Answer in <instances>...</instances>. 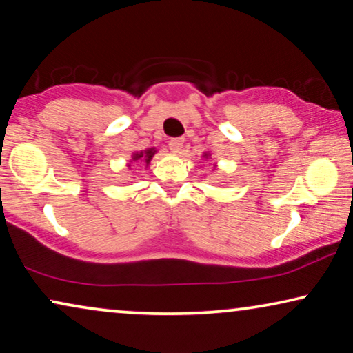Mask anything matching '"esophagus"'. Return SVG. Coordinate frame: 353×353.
Wrapping results in <instances>:
<instances>
[{"label": "esophagus", "mask_w": 353, "mask_h": 353, "mask_svg": "<svg viewBox=\"0 0 353 353\" xmlns=\"http://www.w3.org/2000/svg\"><path fill=\"white\" fill-rule=\"evenodd\" d=\"M183 143H185V139H183V138H172L170 141H168V148H170V151L173 154H178L181 151Z\"/></svg>", "instance_id": "obj_1"}]
</instances>
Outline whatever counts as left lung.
<instances>
[{
  "label": "left lung",
  "instance_id": "left-lung-1",
  "mask_svg": "<svg viewBox=\"0 0 353 353\" xmlns=\"http://www.w3.org/2000/svg\"><path fill=\"white\" fill-rule=\"evenodd\" d=\"M204 157H209V152H204Z\"/></svg>",
  "mask_w": 353,
  "mask_h": 353
}]
</instances>
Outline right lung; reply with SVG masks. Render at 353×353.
I'll use <instances>...</instances> for the list:
<instances>
[{
	"instance_id": "obj_1",
	"label": "right lung",
	"mask_w": 353,
	"mask_h": 353,
	"mask_svg": "<svg viewBox=\"0 0 353 353\" xmlns=\"http://www.w3.org/2000/svg\"><path fill=\"white\" fill-rule=\"evenodd\" d=\"M156 152H157L156 148H149V149H146V151L134 152L133 156H132V161H143L148 165V163L151 162V159L154 157V154H156Z\"/></svg>"
}]
</instances>
